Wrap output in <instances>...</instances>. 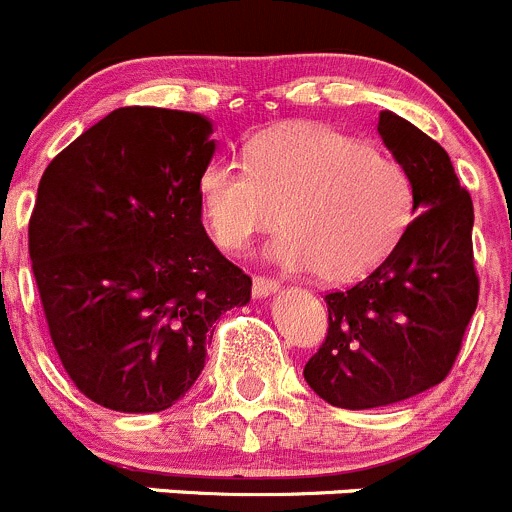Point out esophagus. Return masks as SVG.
I'll return each mask as SVG.
<instances>
[{
    "label": "esophagus",
    "instance_id": "34e87169",
    "mask_svg": "<svg viewBox=\"0 0 512 512\" xmlns=\"http://www.w3.org/2000/svg\"><path fill=\"white\" fill-rule=\"evenodd\" d=\"M276 291H278V283L273 281V278H266V276L254 278V286H251L254 298H268V296H273Z\"/></svg>",
    "mask_w": 512,
    "mask_h": 512
}]
</instances>
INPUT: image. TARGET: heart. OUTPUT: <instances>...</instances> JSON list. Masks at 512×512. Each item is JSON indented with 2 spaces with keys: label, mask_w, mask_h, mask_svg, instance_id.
<instances>
[{
  "label": "heart",
  "mask_w": 512,
  "mask_h": 512,
  "mask_svg": "<svg viewBox=\"0 0 512 512\" xmlns=\"http://www.w3.org/2000/svg\"><path fill=\"white\" fill-rule=\"evenodd\" d=\"M199 196L221 246L244 251L281 219L286 236L268 258L296 271L311 268L328 283L373 271L413 219L406 171L356 136L318 124L263 131L251 141L249 164L211 159Z\"/></svg>",
  "instance_id": "heart-1"
}]
</instances>
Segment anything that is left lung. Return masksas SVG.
Segmentation results:
<instances>
[{
    "label": "left lung",
    "mask_w": 512,
    "mask_h": 512,
    "mask_svg": "<svg viewBox=\"0 0 512 512\" xmlns=\"http://www.w3.org/2000/svg\"><path fill=\"white\" fill-rule=\"evenodd\" d=\"M378 136L406 171L416 219L363 281L328 293V333L303 368L336 408L391 406L438 386L478 306L473 201L438 141L393 111Z\"/></svg>",
    "instance_id": "obj_1"
}]
</instances>
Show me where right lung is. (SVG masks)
Instances as JSON below:
<instances>
[{
    "mask_svg": "<svg viewBox=\"0 0 512 512\" xmlns=\"http://www.w3.org/2000/svg\"><path fill=\"white\" fill-rule=\"evenodd\" d=\"M214 124L121 106L52 159L29 219L49 336L89 401L119 413L174 406L204 371L214 321L251 278L201 224Z\"/></svg>",
    "mask_w": 512,
    "mask_h": 512,
    "instance_id": "add662e5",
    "label": "right lung"
}]
</instances>
